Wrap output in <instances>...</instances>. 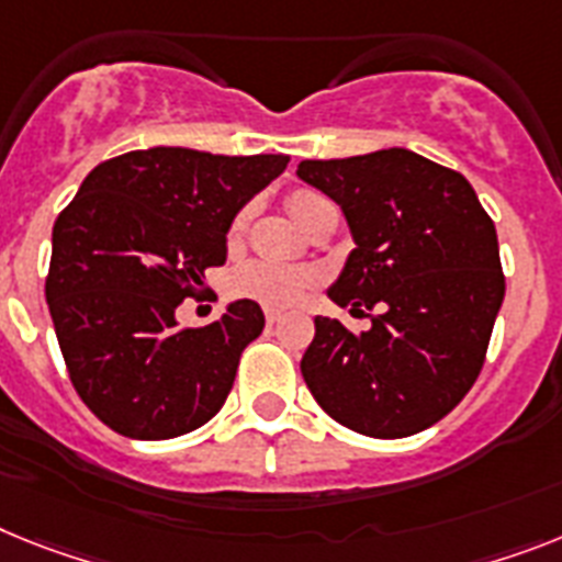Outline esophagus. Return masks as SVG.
<instances>
[{
  "instance_id": "esophagus-1",
  "label": "esophagus",
  "mask_w": 562,
  "mask_h": 562,
  "mask_svg": "<svg viewBox=\"0 0 562 562\" xmlns=\"http://www.w3.org/2000/svg\"><path fill=\"white\" fill-rule=\"evenodd\" d=\"M280 317H282V314L277 308H268L266 311V323L268 325H277V323H280Z\"/></svg>"
}]
</instances>
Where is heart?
<instances>
[{"label":"heart","instance_id":"1","mask_svg":"<svg viewBox=\"0 0 562 562\" xmlns=\"http://www.w3.org/2000/svg\"><path fill=\"white\" fill-rule=\"evenodd\" d=\"M325 202V196L314 191H294L289 196V209L294 214V220L303 211H308L311 205ZM245 214L237 216L234 228H243ZM314 285V273L308 268H294V266H280V262H245L234 271L231 277V289L234 294L248 296V300H257L262 305H273V308H285V305L300 303L308 289Z\"/></svg>","mask_w":562,"mask_h":562}]
</instances>
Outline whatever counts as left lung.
I'll return each mask as SVG.
<instances>
[{
    "mask_svg": "<svg viewBox=\"0 0 562 562\" xmlns=\"http://www.w3.org/2000/svg\"><path fill=\"white\" fill-rule=\"evenodd\" d=\"M296 177L331 196L351 231L328 296L380 308L360 334L314 317L305 385L328 417L366 437L426 431L474 385L503 305L492 216L463 173L408 148L305 159Z\"/></svg>",
    "mask_w": 562,
    "mask_h": 562,
    "instance_id": "left-lung-1",
    "label": "left lung"
}]
</instances>
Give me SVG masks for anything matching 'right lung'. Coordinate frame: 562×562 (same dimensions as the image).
<instances>
[{
    "label": "right lung",
    "instance_id": "1",
    "mask_svg": "<svg viewBox=\"0 0 562 562\" xmlns=\"http://www.w3.org/2000/svg\"><path fill=\"white\" fill-rule=\"evenodd\" d=\"M285 165V154L128 150L97 165L56 216L50 319L70 383L108 428L171 440L223 408L262 308L234 300L216 323L179 328L177 305L223 266L234 216Z\"/></svg>",
    "mask_w": 562,
    "mask_h": 562
}]
</instances>
